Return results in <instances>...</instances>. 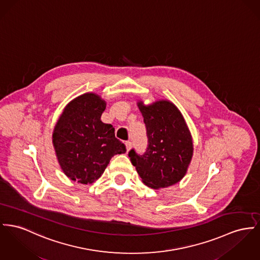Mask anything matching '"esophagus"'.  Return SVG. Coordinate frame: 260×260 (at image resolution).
Returning <instances> with one entry per match:
<instances>
[{
	"mask_svg": "<svg viewBox=\"0 0 260 260\" xmlns=\"http://www.w3.org/2000/svg\"><path fill=\"white\" fill-rule=\"evenodd\" d=\"M125 146H126V150H127V152H129V151L131 150V148H132V142H130V141L125 142Z\"/></svg>",
	"mask_w": 260,
	"mask_h": 260,
	"instance_id": "34e87169",
	"label": "esophagus"
}]
</instances>
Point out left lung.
Instances as JSON below:
<instances>
[{"label":"left lung","instance_id":"1","mask_svg":"<svg viewBox=\"0 0 260 260\" xmlns=\"http://www.w3.org/2000/svg\"><path fill=\"white\" fill-rule=\"evenodd\" d=\"M147 128L149 145L144 155L128 154L142 181L154 189L179 182L187 173L193 156V141L183 115L174 104L159 100L137 103Z\"/></svg>","mask_w":260,"mask_h":260}]
</instances>
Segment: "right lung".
I'll return each mask as SVG.
<instances>
[{
	"label": "right lung",
	"mask_w": 260,
	"mask_h": 260,
	"mask_svg": "<svg viewBox=\"0 0 260 260\" xmlns=\"http://www.w3.org/2000/svg\"><path fill=\"white\" fill-rule=\"evenodd\" d=\"M106 103L94 92L83 93L67 104L55 124L52 143L67 177L82 184L102 176L110 158L126 152L111 124L101 120Z\"/></svg>",
	"instance_id": "add662e5"
}]
</instances>
